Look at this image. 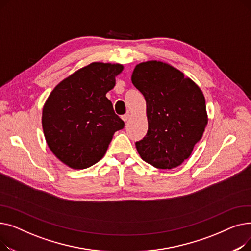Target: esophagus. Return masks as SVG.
Listing matches in <instances>:
<instances>
[{"label": "esophagus", "mask_w": 251, "mask_h": 251, "mask_svg": "<svg viewBox=\"0 0 251 251\" xmlns=\"http://www.w3.org/2000/svg\"><path fill=\"white\" fill-rule=\"evenodd\" d=\"M130 117H131L130 113H127V114L123 115V116H122V119H123V121H124V122H127V121L129 120V119H130Z\"/></svg>", "instance_id": "esophagus-1"}]
</instances>
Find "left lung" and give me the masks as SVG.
Segmentation results:
<instances>
[{"instance_id":"1","label":"left lung","mask_w":251,"mask_h":251,"mask_svg":"<svg viewBox=\"0 0 251 251\" xmlns=\"http://www.w3.org/2000/svg\"><path fill=\"white\" fill-rule=\"evenodd\" d=\"M131 80L147 101L149 130L135 143L139 155L157 169L178 167L207 125L201 89L173 66L155 60L136 65Z\"/></svg>"}]
</instances>
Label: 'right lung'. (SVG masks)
Masks as SVG:
<instances>
[{
    "instance_id": "1",
    "label": "right lung",
    "mask_w": 251,
    "mask_h": 251,
    "mask_svg": "<svg viewBox=\"0 0 251 251\" xmlns=\"http://www.w3.org/2000/svg\"><path fill=\"white\" fill-rule=\"evenodd\" d=\"M123 65L94 62L62 80L50 94L42 124L51 152L72 169H86L107 151L114 133L124 128L105 97Z\"/></svg>"
}]
</instances>
